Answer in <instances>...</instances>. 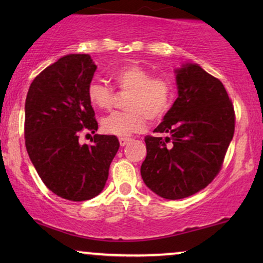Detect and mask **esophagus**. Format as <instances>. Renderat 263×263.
Listing matches in <instances>:
<instances>
[{"mask_svg": "<svg viewBox=\"0 0 263 263\" xmlns=\"http://www.w3.org/2000/svg\"><path fill=\"white\" fill-rule=\"evenodd\" d=\"M129 141H132V139H129V138H120V145L121 146H125Z\"/></svg>", "mask_w": 263, "mask_h": 263, "instance_id": "34e87169", "label": "esophagus"}]
</instances>
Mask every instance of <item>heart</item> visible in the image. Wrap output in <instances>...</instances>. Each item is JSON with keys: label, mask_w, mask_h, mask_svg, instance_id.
Segmentation results:
<instances>
[{"label": "heart", "mask_w": 263, "mask_h": 263, "mask_svg": "<svg viewBox=\"0 0 263 263\" xmlns=\"http://www.w3.org/2000/svg\"><path fill=\"white\" fill-rule=\"evenodd\" d=\"M115 88L128 93L125 111H116L102 121L104 133L114 136H130L145 130L147 122L159 121L170 109L175 86L163 77H153L152 71L139 64H125L111 74ZM87 99L95 109L109 110L115 95L110 86L93 81L87 87Z\"/></svg>", "instance_id": "b5f03b06"}]
</instances>
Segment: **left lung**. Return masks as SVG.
Listing matches in <instances>:
<instances>
[{"label": "left lung", "instance_id": "1", "mask_svg": "<svg viewBox=\"0 0 263 263\" xmlns=\"http://www.w3.org/2000/svg\"><path fill=\"white\" fill-rule=\"evenodd\" d=\"M178 98L147 135L141 165L145 184L164 199H184L206 188L220 172L235 133L233 104L219 79L197 64L176 70Z\"/></svg>", "mask_w": 263, "mask_h": 263}]
</instances>
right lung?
<instances>
[{"mask_svg":"<svg viewBox=\"0 0 263 263\" xmlns=\"http://www.w3.org/2000/svg\"><path fill=\"white\" fill-rule=\"evenodd\" d=\"M97 66L86 53H71L41 71L25 102V145L39 177L57 196L85 201L105 186L120 142L114 135L95 134L92 145L81 134L98 129L87 99Z\"/></svg>","mask_w":263,"mask_h":263,"instance_id":"obj_1","label":"right lung"}]
</instances>
